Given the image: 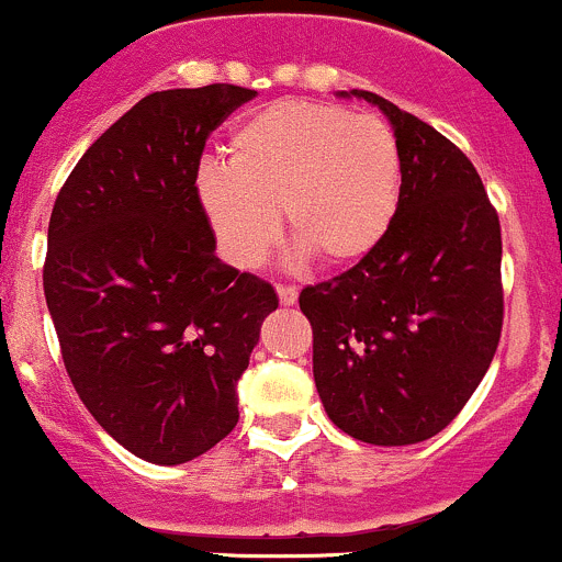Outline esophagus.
<instances>
[{"label":"esophagus","instance_id":"1","mask_svg":"<svg viewBox=\"0 0 562 562\" xmlns=\"http://www.w3.org/2000/svg\"><path fill=\"white\" fill-rule=\"evenodd\" d=\"M276 292H279L281 305H294V303H297V286H289V283H279V286H276Z\"/></svg>","mask_w":562,"mask_h":562}]
</instances>
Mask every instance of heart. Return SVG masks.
Segmentation results:
<instances>
[{
  "label": "heart",
  "instance_id": "heart-1",
  "mask_svg": "<svg viewBox=\"0 0 562 562\" xmlns=\"http://www.w3.org/2000/svg\"><path fill=\"white\" fill-rule=\"evenodd\" d=\"M402 149L376 114L281 100L232 131L226 160L196 171V199L226 262L254 270L281 240V215L330 268L369 257L393 226Z\"/></svg>",
  "mask_w": 562,
  "mask_h": 562
}]
</instances>
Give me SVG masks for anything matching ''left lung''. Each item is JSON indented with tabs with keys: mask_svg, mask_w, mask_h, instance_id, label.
<instances>
[{
	"mask_svg": "<svg viewBox=\"0 0 562 562\" xmlns=\"http://www.w3.org/2000/svg\"><path fill=\"white\" fill-rule=\"evenodd\" d=\"M402 149L385 240L355 268L300 292L325 413L371 446L446 429L481 385L503 330V237L475 166L429 122L374 92Z\"/></svg>",
	"mask_w": 562,
	"mask_h": 562,
	"instance_id": "1",
	"label": "left lung"
}]
</instances>
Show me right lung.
<instances>
[{
	"instance_id": "add662e5",
	"label": "right lung",
	"mask_w": 562,
	"mask_h": 562,
	"mask_svg": "<svg viewBox=\"0 0 562 562\" xmlns=\"http://www.w3.org/2000/svg\"><path fill=\"white\" fill-rule=\"evenodd\" d=\"M254 94H147L54 202L43 289L65 369L92 418L144 462H191L235 429L237 380L279 308L268 281L215 257L196 199L210 133Z\"/></svg>"
}]
</instances>
